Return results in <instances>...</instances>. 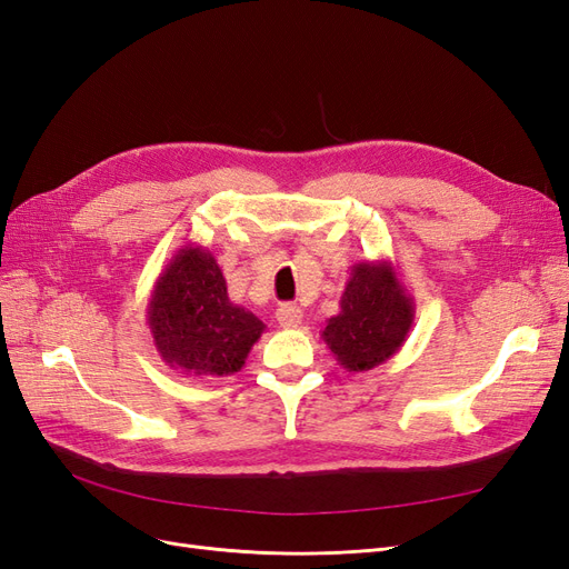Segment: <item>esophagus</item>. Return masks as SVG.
Here are the masks:
<instances>
[{
  "mask_svg": "<svg viewBox=\"0 0 569 569\" xmlns=\"http://www.w3.org/2000/svg\"><path fill=\"white\" fill-rule=\"evenodd\" d=\"M274 318H278L280 327H299L303 320V313H301V308L295 303H282L278 308V313H274Z\"/></svg>",
  "mask_w": 569,
  "mask_h": 569,
  "instance_id": "esophagus-1",
  "label": "esophagus"
}]
</instances>
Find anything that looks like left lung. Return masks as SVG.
<instances>
[{
  "mask_svg": "<svg viewBox=\"0 0 569 569\" xmlns=\"http://www.w3.org/2000/svg\"><path fill=\"white\" fill-rule=\"evenodd\" d=\"M416 320V301L393 263L360 261L351 266L339 313L327 320L322 341L349 372H366L399 353Z\"/></svg>",
  "mask_w": 569,
  "mask_h": 569,
  "instance_id": "left-lung-1",
  "label": "left lung"
}]
</instances>
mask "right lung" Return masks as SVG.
<instances>
[{"mask_svg":"<svg viewBox=\"0 0 569 569\" xmlns=\"http://www.w3.org/2000/svg\"><path fill=\"white\" fill-rule=\"evenodd\" d=\"M147 325L166 366L187 377H226L244 368L266 325L228 297L209 249L184 244L153 282Z\"/></svg>","mask_w":569,"mask_h":569,"instance_id":"obj_1","label":"right lung"}]
</instances>
